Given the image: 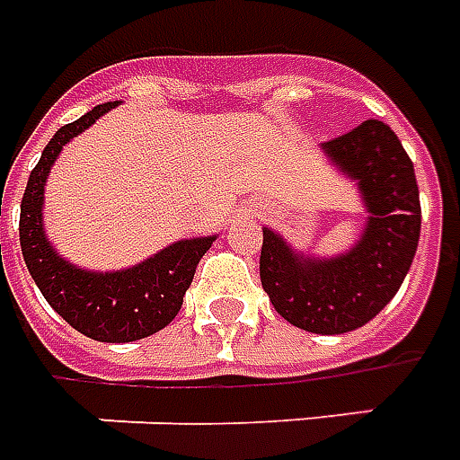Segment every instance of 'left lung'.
I'll list each match as a JSON object with an SVG mask.
<instances>
[{"label":"left lung","mask_w":460,"mask_h":460,"mask_svg":"<svg viewBox=\"0 0 460 460\" xmlns=\"http://www.w3.org/2000/svg\"><path fill=\"white\" fill-rule=\"evenodd\" d=\"M322 151L357 181L367 225L357 245L337 257L299 255L275 230H262L260 279L289 324L314 334L364 327L402 288L421 233V203L411 158L396 133L371 119Z\"/></svg>","instance_id":"obj_1"}]
</instances>
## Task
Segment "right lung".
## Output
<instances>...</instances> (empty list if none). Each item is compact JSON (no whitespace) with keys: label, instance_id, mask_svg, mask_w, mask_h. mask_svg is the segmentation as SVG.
I'll return each instance as SVG.
<instances>
[{"label":"right lung","instance_id":"1","mask_svg":"<svg viewBox=\"0 0 460 460\" xmlns=\"http://www.w3.org/2000/svg\"><path fill=\"white\" fill-rule=\"evenodd\" d=\"M119 101L101 103L74 123L61 126L29 175L19 215V245L29 275L51 307L71 327L96 341H136L151 337L171 324L181 312L185 289L190 288L195 267L210 250L215 235L178 240L158 255L128 270L91 272L79 270L58 255L44 233V185L61 148L91 123L116 109Z\"/></svg>","mask_w":460,"mask_h":460}]
</instances>
